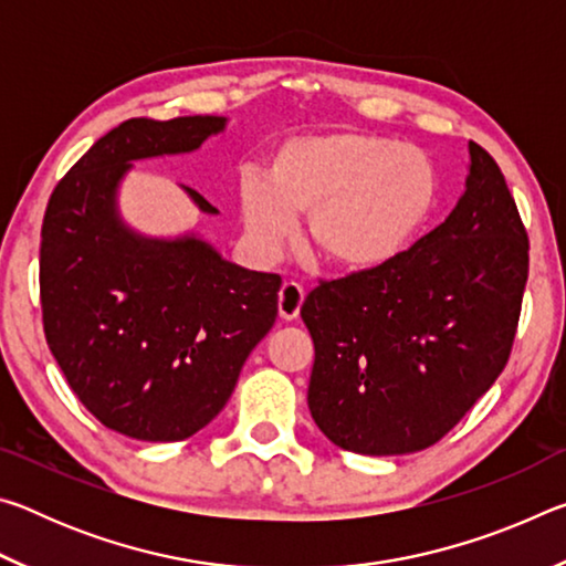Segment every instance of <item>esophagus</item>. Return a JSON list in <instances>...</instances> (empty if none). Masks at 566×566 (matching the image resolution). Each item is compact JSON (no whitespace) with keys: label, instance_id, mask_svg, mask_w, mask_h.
<instances>
[{"label":"esophagus","instance_id":"34e87169","mask_svg":"<svg viewBox=\"0 0 566 566\" xmlns=\"http://www.w3.org/2000/svg\"><path fill=\"white\" fill-rule=\"evenodd\" d=\"M302 302H304L302 286L296 282H284L282 290H280V317L284 322H292V319L300 317Z\"/></svg>","mask_w":566,"mask_h":566}]
</instances>
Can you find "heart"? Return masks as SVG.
Instances as JSON below:
<instances>
[{"label":"heart","instance_id":"b5f03b06","mask_svg":"<svg viewBox=\"0 0 566 566\" xmlns=\"http://www.w3.org/2000/svg\"><path fill=\"white\" fill-rule=\"evenodd\" d=\"M439 205V169L424 149L364 132L282 142L264 179L247 177L239 212L249 242L276 254L306 214L310 242L347 272L389 264L424 232Z\"/></svg>","mask_w":566,"mask_h":566}]
</instances>
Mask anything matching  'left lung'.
Instances as JSON below:
<instances>
[{
  "instance_id": "1",
  "label": "left lung",
  "mask_w": 566,
  "mask_h": 566,
  "mask_svg": "<svg viewBox=\"0 0 566 566\" xmlns=\"http://www.w3.org/2000/svg\"><path fill=\"white\" fill-rule=\"evenodd\" d=\"M464 195L379 270L322 282L302 304L314 339V424L347 452L439 442L502 375L520 322L530 239L502 169L469 142Z\"/></svg>"
}]
</instances>
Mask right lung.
<instances>
[{
    "instance_id": "1",
    "label": "right lung",
    "mask_w": 566,
    "mask_h": 566,
    "mask_svg": "<svg viewBox=\"0 0 566 566\" xmlns=\"http://www.w3.org/2000/svg\"><path fill=\"white\" fill-rule=\"evenodd\" d=\"M227 122H122L66 171L46 205V344L82 405L142 442H179L207 427L276 319L280 276L224 260L197 232L142 234L119 212L134 161L189 155ZM181 189L199 212L219 214L199 191Z\"/></svg>"
}]
</instances>
